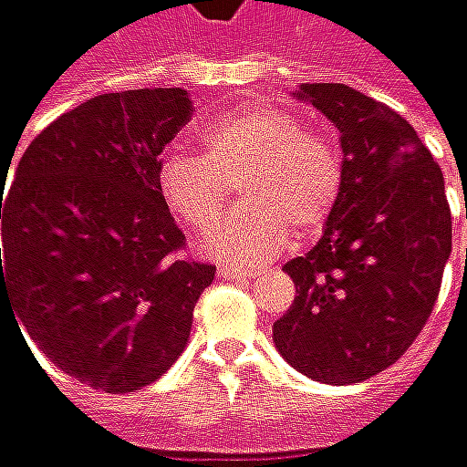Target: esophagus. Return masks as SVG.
I'll use <instances>...</instances> for the list:
<instances>
[{
    "mask_svg": "<svg viewBox=\"0 0 467 467\" xmlns=\"http://www.w3.org/2000/svg\"><path fill=\"white\" fill-rule=\"evenodd\" d=\"M217 276L220 279H252L250 271H242V268H234V265H223V268H217Z\"/></svg>",
    "mask_w": 467,
    "mask_h": 467,
    "instance_id": "esophagus-1",
    "label": "esophagus"
}]
</instances>
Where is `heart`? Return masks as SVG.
Segmentation results:
<instances>
[{
  "instance_id": "1",
  "label": "heart",
  "mask_w": 467,
  "mask_h": 467,
  "mask_svg": "<svg viewBox=\"0 0 467 467\" xmlns=\"http://www.w3.org/2000/svg\"><path fill=\"white\" fill-rule=\"evenodd\" d=\"M202 156L172 150L156 164L164 207L193 231L213 228L231 188L244 207L215 228L199 250L228 263L260 265L295 239L324 228L343 191L340 153L318 132L274 106H250L202 130Z\"/></svg>"
}]
</instances>
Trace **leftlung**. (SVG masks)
<instances>
[{
	"label": "left lung",
	"instance_id": "8db88e82",
	"mask_svg": "<svg viewBox=\"0 0 467 467\" xmlns=\"http://www.w3.org/2000/svg\"><path fill=\"white\" fill-rule=\"evenodd\" d=\"M292 98L337 127L343 191L317 247L284 265L297 295L274 343L311 380L361 383L404 356L439 297L444 175L407 119L348 84H300Z\"/></svg>",
	"mask_w": 467,
	"mask_h": 467
}]
</instances>
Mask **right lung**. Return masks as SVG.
Instances as JSON below:
<instances>
[{"label": "right lung", "instance_id": "obj_1", "mask_svg": "<svg viewBox=\"0 0 467 467\" xmlns=\"http://www.w3.org/2000/svg\"><path fill=\"white\" fill-rule=\"evenodd\" d=\"M191 109L183 87L89 98L31 140L7 196L2 172L0 303L57 369L109 393L172 367L215 279L178 254L185 236L156 188Z\"/></svg>", "mask_w": 467, "mask_h": 467}]
</instances>
